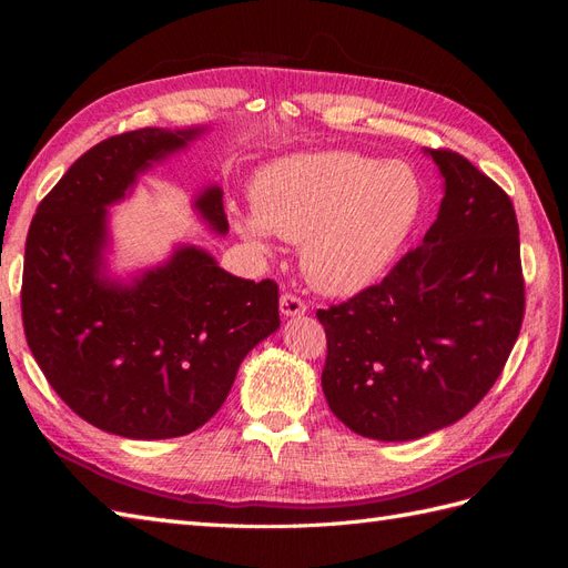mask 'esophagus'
<instances>
[{
    "label": "esophagus",
    "instance_id": "obj_1",
    "mask_svg": "<svg viewBox=\"0 0 568 568\" xmlns=\"http://www.w3.org/2000/svg\"><path fill=\"white\" fill-rule=\"evenodd\" d=\"M280 311L284 317H301L307 313V305L296 294H282Z\"/></svg>",
    "mask_w": 568,
    "mask_h": 568
}]
</instances>
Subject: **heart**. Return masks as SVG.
Returning <instances> with one entry per match:
<instances>
[{"label":"heart","instance_id":"obj_1","mask_svg":"<svg viewBox=\"0 0 568 568\" xmlns=\"http://www.w3.org/2000/svg\"><path fill=\"white\" fill-rule=\"evenodd\" d=\"M253 205L234 211L239 234L263 251L272 234L301 244L307 282L351 296L398 255L422 209V184L398 161L379 163L355 151L296 153L257 173Z\"/></svg>","mask_w":568,"mask_h":568}]
</instances>
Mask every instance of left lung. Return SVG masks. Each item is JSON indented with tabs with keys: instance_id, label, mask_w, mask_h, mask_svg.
Returning <instances> with one entry per match:
<instances>
[{
	"instance_id": "left-lung-1",
	"label": "left lung",
	"mask_w": 568,
	"mask_h": 568,
	"mask_svg": "<svg viewBox=\"0 0 568 568\" xmlns=\"http://www.w3.org/2000/svg\"><path fill=\"white\" fill-rule=\"evenodd\" d=\"M422 246L357 296L317 311L322 390L351 432L415 440L471 412L503 374L524 322L519 225L509 196L450 149Z\"/></svg>"
}]
</instances>
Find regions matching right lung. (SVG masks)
Returning <instances> with one entry per match:
<instances>
[{"instance_id":"obj_1","label":"right lung","mask_w":568,"mask_h":568,"mask_svg":"<svg viewBox=\"0 0 568 568\" xmlns=\"http://www.w3.org/2000/svg\"><path fill=\"white\" fill-rule=\"evenodd\" d=\"M201 132L144 128L99 142L42 199L28 230V346L78 417L123 438L196 432L225 403L248 351L280 329L277 284L239 280L196 246H180L132 284L104 277L106 209ZM194 205L227 232L220 186Z\"/></svg>"}]
</instances>
